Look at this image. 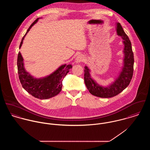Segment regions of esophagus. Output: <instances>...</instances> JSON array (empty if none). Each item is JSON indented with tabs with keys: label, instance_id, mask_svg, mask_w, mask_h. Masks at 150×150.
Instances as JSON below:
<instances>
[{
	"label": "esophagus",
	"instance_id": "esophagus-1",
	"mask_svg": "<svg viewBox=\"0 0 150 150\" xmlns=\"http://www.w3.org/2000/svg\"><path fill=\"white\" fill-rule=\"evenodd\" d=\"M84 60V57L82 55H79L75 59L76 64H80V62H83Z\"/></svg>",
	"mask_w": 150,
	"mask_h": 150
}]
</instances>
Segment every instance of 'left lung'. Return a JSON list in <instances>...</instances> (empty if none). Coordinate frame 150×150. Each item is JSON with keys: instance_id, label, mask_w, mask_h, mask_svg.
Wrapping results in <instances>:
<instances>
[{"instance_id": "8db88e82", "label": "left lung", "mask_w": 150, "mask_h": 150, "mask_svg": "<svg viewBox=\"0 0 150 150\" xmlns=\"http://www.w3.org/2000/svg\"><path fill=\"white\" fill-rule=\"evenodd\" d=\"M116 31L123 39L124 59L123 66L114 81L106 86H100L91 77L90 69L86 66L84 67L86 86L92 95L98 97L108 98L117 95L129 86L133 76L134 57L130 41L119 22L116 23Z\"/></svg>"}]
</instances>
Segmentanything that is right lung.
<instances>
[{
	"label": "right lung",
	"instance_id": "1",
	"mask_svg": "<svg viewBox=\"0 0 150 150\" xmlns=\"http://www.w3.org/2000/svg\"><path fill=\"white\" fill-rule=\"evenodd\" d=\"M40 18H38L29 26L22 39L20 48L21 47L26 34ZM17 67L19 79L23 89L36 98L47 99L57 95L61 91L63 79L69 71V70L72 68V66L71 64H62L50 75L37 79L26 70L24 67L23 59L21 52H19L17 59Z\"/></svg>",
	"mask_w": 150,
	"mask_h": 150
}]
</instances>
